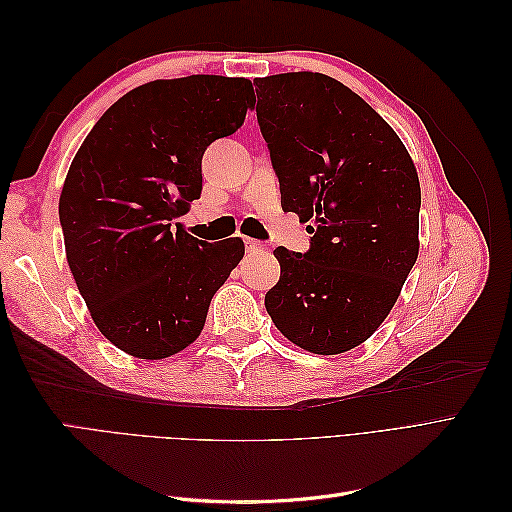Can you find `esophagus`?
Instances as JSON below:
<instances>
[{
  "label": "esophagus",
  "instance_id": "obj_1",
  "mask_svg": "<svg viewBox=\"0 0 512 512\" xmlns=\"http://www.w3.org/2000/svg\"><path fill=\"white\" fill-rule=\"evenodd\" d=\"M245 250L250 254H258V252H265V245L256 239H245Z\"/></svg>",
  "mask_w": 512,
  "mask_h": 512
}]
</instances>
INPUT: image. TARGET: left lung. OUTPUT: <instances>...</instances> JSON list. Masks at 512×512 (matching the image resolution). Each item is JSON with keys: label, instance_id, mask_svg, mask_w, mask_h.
I'll return each instance as SVG.
<instances>
[{"label": "left lung", "instance_id": "1", "mask_svg": "<svg viewBox=\"0 0 512 512\" xmlns=\"http://www.w3.org/2000/svg\"><path fill=\"white\" fill-rule=\"evenodd\" d=\"M254 83L282 207L314 235L307 254L273 252L282 275L265 307L299 348L348 352L389 316L418 258L416 166L389 123L331 76Z\"/></svg>", "mask_w": 512, "mask_h": 512}]
</instances>
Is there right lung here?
<instances>
[{
	"label": "right lung",
	"instance_id": "obj_1",
	"mask_svg": "<svg viewBox=\"0 0 512 512\" xmlns=\"http://www.w3.org/2000/svg\"><path fill=\"white\" fill-rule=\"evenodd\" d=\"M250 79L192 74L128 91L76 151L59 196L66 258L100 333L160 361L205 327L239 265V237L207 243L177 220L203 192V153L241 128Z\"/></svg>",
	"mask_w": 512,
	"mask_h": 512
}]
</instances>
